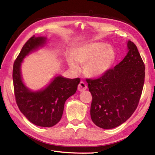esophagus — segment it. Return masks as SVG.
Masks as SVG:
<instances>
[{"label":"esophagus","mask_w":155,"mask_h":155,"mask_svg":"<svg viewBox=\"0 0 155 155\" xmlns=\"http://www.w3.org/2000/svg\"><path fill=\"white\" fill-rule=\"evenodd\" d=\"M87 89V85L85 82L83 81H81L79 85L78 86V90L80 91H83L84 90H85Z\"/></svg>","instance_id":"obj_1"}]
</instances>
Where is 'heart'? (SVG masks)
Masks as SVG:
<instances>
[{
    "label": "heart",
    "mask_w": 155,
    "mask_h": 155,
    "mask_svg": "<svg viewBox=\"0 0 155 155\" xmlns=\"http://www.w3.org/2000/svg\"><path fill=\"white\" fill-rule=\"evenodd\" d=\"M115 53L111 46L104 42H91L79 46L68 55L67 61L74 72L84 65V72L89 77H98L108 71L114 62Z\"/></svg>",
    "instance_id": "obj_1"
}]
</instances>
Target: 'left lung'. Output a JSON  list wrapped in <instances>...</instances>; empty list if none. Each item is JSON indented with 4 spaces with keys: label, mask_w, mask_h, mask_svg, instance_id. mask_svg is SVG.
<instances>
[{
    "label": "left lung",
    "mask_w": 155,
    "mask_h": 155,
    "mask_svg": "<svg viewBox=\"0 0 155 155\" xmlns=\"http://www.w3.org/2000/svg\"><path fill=\"white\" fill-rule=\"evenodd\" d=\"M127 55L97 79H87L92 96L90 115L97 127L110 129L125 122L137 109L142 92L145 65L137 46L127 41Z\"/></svg>",
    "instance_id": "8db88e82"
}]
</instances>
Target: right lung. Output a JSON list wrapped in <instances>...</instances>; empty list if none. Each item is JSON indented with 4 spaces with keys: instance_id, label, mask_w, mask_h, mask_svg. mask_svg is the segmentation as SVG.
<instances>
[{
    "instance_id": "right-lung-1",
    "label": "right lung",
    "mask_w": 155,
    "mask_h": 155,
    "mask_svg": "<svg viewBox=\"0 0 155 155\" xmlns=\"http://www.w3.org/2000/svg\"><path fill=\"white\" fill-rule=\"evenodd\" d=\"M46 37H33L23 46L13 68L15 101L20 111L36 126L51 127L58 123L66 100L77 91L80 78L72 79L55 76L48 85L38 91L26 86L21 74V65L28 54L37 51L46 43Z\"/></svg>"
}]
</instances>
